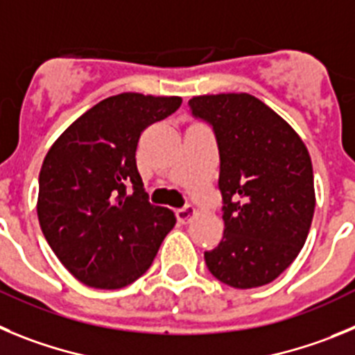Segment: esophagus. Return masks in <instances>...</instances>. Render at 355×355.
I'll list each match as a JSON object with an SVG mask.
<instances>
[{"label":"esophagus","mask_w":355,"mask_h":355,"mask_svg":"<svg viewBox=\"0 0 355 355\" xmlns=\"http://www.w3.org/2000/svg\"><path fill=\"white\" fill-rule=\"evenodd\" d=\"M194 217H196V209H194V207H191V205H187V207H184V209H178L177 210V219L180 223H189L191 219H194Z\"/></svg>","instance_id":"esophagus-1"}]
</instances>
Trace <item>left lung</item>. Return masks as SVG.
Wrapping results in <instances>:
<instances>
[{
  "instance_id": "8db88e82",
  "label": "left lung",
  "mask_w": 355,
  "mask_h": 355,
  "mask_svg": "<svg viewBox=\"0 0 355 355\" xmlns=\"http://www.w3.org/2000/svg\"><path fill=\"white\" fill-rule=\"evenodd\" d=\"M193 114L212 125L225 233L205 261L233 288L276 279L301 253L315 212L309 152L286 120L249 94L196 95Z\"/></svg>"
}]
</instances>
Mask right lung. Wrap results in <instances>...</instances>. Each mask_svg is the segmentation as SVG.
<instances>
[{"label":"right lung","instance_id":"1","mask_svg":"<svg viewBox=\"0 0 355 355\" xmlns=\"http://www.w3.org/2000/svg\"><path fill=\"white\" fill-rule=\"evenodd\" d=\"M180 97L118 94L70 123L38 177L44 237L76 279L116 290L148 270L175 214L150 205L136 166L143 130L180 107ZM135 193L127 195L125 185Z\"/></svg>","mask_w":355,"mask_h":355}]
</instances>
